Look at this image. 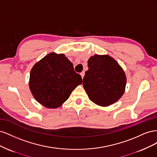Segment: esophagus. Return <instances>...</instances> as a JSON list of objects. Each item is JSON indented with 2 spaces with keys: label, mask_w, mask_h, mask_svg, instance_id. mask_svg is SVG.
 <instances>
[{
  "label": "esophagus",
  "mask_w": 157,
  "mask_h": 157,
  "mask_svg": "<svg viewBox=\"0 0 157 157\" xmlns=\"http://www.w3.org/2000/svg\"><path fill=\"white\" fill-rule=\"evenodd\" d=\"M80 75H81V77H82V78H83V77H84V75H85V73H84V71H82V72H81L80 73Z\"/></svg>",
  "instance_id": "34e87169"
}]
</instances>
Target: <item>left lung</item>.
Instances as JSON below:
<instances>
[{"mask_svg": "<svg viewBox=\"0 0 157 157\" xmlns=\"http://www.w3.org/2000/svg\"><path fill=\"white\" fill-rule=\"evenodd\" d=\"M88 66L82 84L90 100L101 106L118 101L124 94L126 84L121 66L107 55H94L88 59Z\"/></svg>", "mask_w": 157, "mask_h": 157, "instance_id": "obj_1", "label": "left lung"}]
</instances>
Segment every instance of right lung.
<instances>
[{
	"mask_svg": "<svg viewBox=\"0 0 157 157\" xmlns=\"http://www.w3.org/2000/svg\"><path fill=\"white\" fill-rule=\"evenodd\" d=\"M82 82L73 63L64 54L50 53L32 68L29 88L37 101L47 108H57Z\"/></svg>",
	"mask_w": 157,
	"mask_h": 157,
	"instance_id": "right-lung-1",
	"label": "right lung"
}]
</instances>
